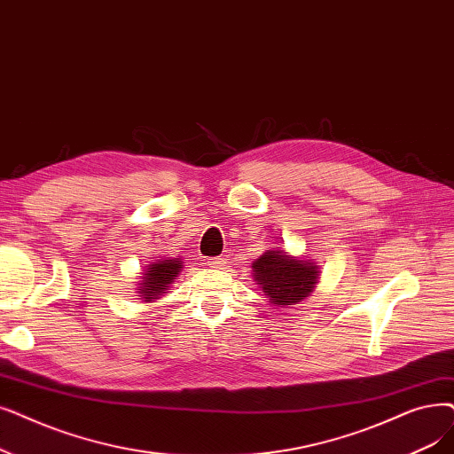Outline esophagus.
Returning <instances> with one entry per match:
<instances>
[{"instance_id": "34e87169", "label": "esophagus", "mask_w": 454, "mask_h": 454, "mask_svg": "<svg viewBox=\"0 0 454 454\" xmlns=\"http://www.w3.org/2000/svg\"><path fill=\"white\" fill-rule=\"evenodd\" d=\"M207 263H209L213 269H224L226 263H228V260L224 258V255H216V258H211Z\"/></svg>"}]
</instances>
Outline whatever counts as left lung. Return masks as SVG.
Wrapping results in <instances>:
<instances>
[{"instance_id": "left-lung-1", "label": "left lung", "mask_w": 454, "mask_h": 454, "mask_svg": "<svg viewBox=\"0 0 454 454\" xmlns=\"http://www.w3.org/2000/svg\"><path fill=\"white\" fill-rule=\"evenodd\" d=\"M254 278L258 280L269 301L276 306L297 304L313 291L317 282V265L293 260L282 250H269L252 263Z\"/></svg>"}]
</instances>
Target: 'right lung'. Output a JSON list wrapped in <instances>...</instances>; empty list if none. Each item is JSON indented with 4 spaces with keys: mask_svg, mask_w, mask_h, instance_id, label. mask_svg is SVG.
Here are the masks:
<instances>
[{
    "mask_svg": "<svg viewBox=\"0 0 454 454\" xmlns=\"http://www.w3.org/2000/svg\"><path fill=\"white\" fill-rule=\"evenodd\" d=\"M180 269H182V263L178 258L157 262L150 265L141 284V291H139L141 297L146 299L148 302L152 299H157V294H161L168 287V284L176 280V274L180 272Z\"/></svg>",
    "mask_w": 454,
    "mask_h": 454,
    "instance_id": "1",
    "label": "right lung"
}]
</instances>
